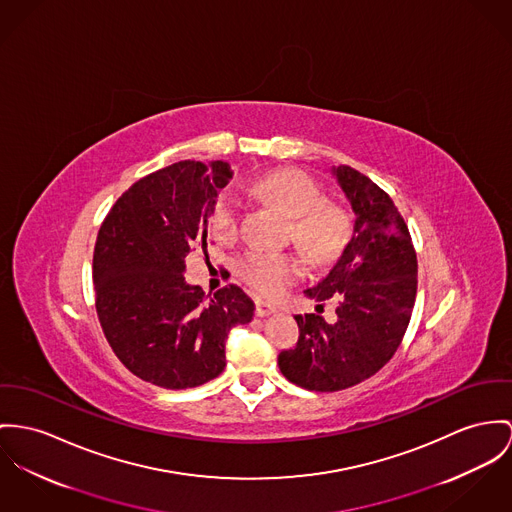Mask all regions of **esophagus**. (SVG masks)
<instances>
[{
	"instance_id": "34e87169",
	"label": "esophagus",
	"mask_w": 512,
	"mask_h": 512,
	"mask_svg": "<svg viewBox=\"0 0 512 512\" xmlns=\"http://www.w3.org/2000/svg\"><path fill=\"white\" fill-rule=\"evenodd\" d=\"M275 312L276 308L273 304H267L263 300L255 302V314H257V317H267V315H273Z\"/></svg>"
}]
</instances>
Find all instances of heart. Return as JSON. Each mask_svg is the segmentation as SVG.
Returning a JSON list of instances; mask_svg holds the SVG:
<instances>
[{"instance_id":"b5f03b06","label":"heart","mask_w":512,"mask_h":512,"mask_svg":"<svg viewBox=\"0 0 512 512\" xmlns=\"http://www.w3.org/2000/svg\"><path fill=\"white\" fill-rule=\"evenodd\" d=\"M255 193L294 220V239L314 259L335 257L349 241L351 220L347 212L333 204H321V189L308 173L278 169L257 181ZM237 224L239 200L234 193H224L210 212V230L220 239H232ZM239 271L257 292L278 296L304 275V265L294 255L253 249L243 255Z\"/></svg>"}]
</instances>
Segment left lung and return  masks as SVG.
<instances>
[{"label": "left lung", "mask_w": 512, "mask_h": 512, "mask_svg": "<svg viewBox=\"0 0 512 512\" xmlns=\"http://www.w3.org/2000/svg\"><path fill=\"white\" fill-rule=\"evenodd\" d=\"M329 171L351 204L353 232L306 294L319 306L335 298L337 315H296L298 345L278 354L280 372L312 392H339L374 376L397 351L417 296V255L394 200L349 165Z\"/></svg>", "instance_id": "8db88e82"}]
</instances>
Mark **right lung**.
<instances>
[{"mask_svg": "<svg viewBox=\"0 0 512 512\" xmlns=\"http://www.w3.org/2000/svg\"><path fill=\"white\" fill-rule=\"evenodd\" d=\"M232 177L222 159L163 167L118 198L97 236L93 284L103 333L134 376L165 390L220 376L230 329L255 314L239 286L206 296L183 275L191 247H206L210 212Z\"/></svg>", "mask_w": 512, "mask_h": 512, "instance_id": "obj_1", "label": "right lung"}]
</instances>
